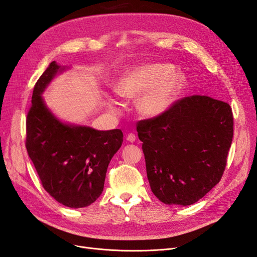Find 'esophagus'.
Here are the masks:
<instances>
[{"mask_svg": "<svg viewBox=\"0 0 257 257\" xmlns=\"http://www.w3.org/2000/svg\"><path fill=\"white\" fill-rule=\"evenodd\" d=\"M126 141L130 142V143H134L136 141V136L135 134L133 133H130L127 136H126Z\"/></svg>", "mask_w": 257, "mask_h": 257, "instance_id": "obj_1", "label": "esophagus"}]
</instances>
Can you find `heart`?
<instances>
[{"label":"heart","mask_w":257,"mask_h":257,"mask_svg":"<svg viewBox=\"0 0 257 257\" xmlns=\"http://www.w3.org/2000/svg\"><path fill=\"white\" fill-rule=\"evenodd\" d=\"M169 63H149L128 69L115 85V92L123 97H136L138 109L148 116L165 112L181 94L186 85L184 74L176 72Z\"/></svg>","instance_id":"1"}]
</instances>
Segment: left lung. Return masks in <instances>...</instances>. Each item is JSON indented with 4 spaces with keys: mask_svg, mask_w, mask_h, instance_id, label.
<instances>
[{
    "mask_svg": "<svg viewBox=\"0 0 257 257\" xmlns=\"http://www.w3.org/2000/svg\"><path fill=\"white\" fill-rule=\"evenodd\" d=\"M136 126L151 191L164 204L192 205L220 182L234 136L227 103L182 97Z\"/></svg>",
    "mask_w": 257,
    "mask_h": 257,
    "instance_id": "8db88e82",
    "label": "left lung"
}]
</instances>
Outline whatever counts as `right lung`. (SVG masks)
<instances>
[{"label": "right lung", "mask_w": 257, "mask_h": 257, "mask_svg": "<svg viewBox=\"0 0 257 257\" xmlns=\"http://www.w3.org/2000/svg\"><path fill=\"white\" fill-rule=\"evenodd\" d=\"M62 69L51 62L34 85L27 115L26 147L50 196L66 207L83 208L102 194L108 165L120 149L123 133L71 125L51 113L42 93Z\"/></svg>", "instance_id": "1"}]
</instances>
